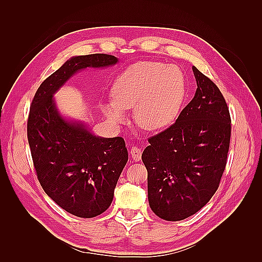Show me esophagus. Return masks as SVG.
<instances>
[{
	"mask_svg": "<svg viewBox=\"0 0 262 262\" xmlns=\"http://www.w3.org/2000/svg\"><path fill=\"white\" fill-rule=\"evenodd\" d=\"M130 157L132 159L137 162V161H140L142 158V148L138 147V146H133L130 148Z\"/></svg>",
	"mask_w": 262,
	"mask_h": 262,
	"instance_id": "esophagus-1",
	"label": "esophagus"
}]
</instances>
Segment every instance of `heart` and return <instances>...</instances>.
<instances>
[{"mask_svg":"<svg viewBox=\"0 0 262 262\" xmlns=\"http://www.w3.org/2000/svg\"><path fill=\"white\" fill-rule=\"evenodd\" d=\"M185 97V77L174 65L138 62L116 77L111 86V101L102 104L114 124L126 119L125 110L134 108L137 126L158 130L176 118Z\"/></svg>","mask_w":262,"mask_h":262,"instance_id":"1","label":"heart"}]
</instances>
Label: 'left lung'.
I'll return each mask as SVG.
<instances>
[{
  "label": "left lung",
  "instance_id": "obj_1",
  "mask_svg": "<svg viewBox=\"0 0 262 262\" xmlns=\"http://www.w3.org/2000/svg\"><path fill=\"white\" fill-rule=\"evenodd\" d=\"M197 90L173 125L148 140L142 154L149 207L160 219L196 214L219 188L231 138V117L215 83L192 66Z\"/></svg>",
  "mask_w": 262,
  "mask_h": 262
}]
</instances>
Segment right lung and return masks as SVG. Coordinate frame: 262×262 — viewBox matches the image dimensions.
Segmentation results:
<instances>
[{
	"instance_id": "add662e5",
	"label": "right lung",
	"mask_w": 262,
	"mask_h": 262,
	"mask_svg": "<svg viewBox=\"0 0 262 262\" xmlns=\"http://www.w3.org/2000/svg\"><path fill=\"white\" fill-rule=\"evenodd\" d=\"M117 63L118 58L107 54L66 60L38 88L28 118V142L42 189L59 207L82 219L109 208L128 161L127 147L119 136H96L83 121L66 118L54 94L77 72Z\"/></svg>"
}]
</instances>
